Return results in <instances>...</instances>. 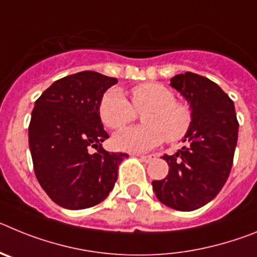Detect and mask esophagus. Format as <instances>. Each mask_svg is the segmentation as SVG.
Wrapping results in <instances>:
<instances>
[{"label": "esophagus", "instance_id": "34e87169", "mask_svg": "<svg viewBox=\"0 0 257 257\" xmlns=\"http://www.w3.org/2000/svg\"><path fill=\"white\" fill-rule=\"evenodd\" d=\"M140 160L144 161V162H151V161H153L154 158H156V156H153V154H149V156H139Z\"/></svg>", "mask_w": 257, "mask_h": 257}]
</instances>
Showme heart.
<instances>
[{"label":"heart","instance_id":"1","mask_svg":"<svg viewBox=\"0 0 257 257\" xmlns=\"http://www.w3.org/2000/svg\"><path fill=\"white\" fill-rule=\"evenodd\" d=\"M142 114V126L128 127L113 138L121 151L142 153L167 140L176 143L189 133L194 119L189 103L175 99V92L162 83L147 82L131 88V103L119 90L110 88L99 103V115L108 128L119 130Z\"/></svg>","mask_w":257,"mask_h":257}]
</instances>
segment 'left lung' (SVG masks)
I'll use <instances>...</instances> for the list:
<instances>
[{"mask_svg":"<svg viewBox=\"0 0 257 257\" xmlns=\"http://www.w3.org/2000/svg\"><path fill=\"white\" fill-rule=\"evenodd\" d=\"M171 86L189 101L194 119L183 148L163 156L167 176L152 185L163 205L193 211L212 201L228 180L239 123L233 100L211 79L185 72L175 76Z\"/></svg>","mask_w":257,"mask_h":257,"instance_id":"obj_1","label":"left lung"}]
</instances>
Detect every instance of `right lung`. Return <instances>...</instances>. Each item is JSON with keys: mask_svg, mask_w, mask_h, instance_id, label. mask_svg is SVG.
<instances>
[{"mask_svg": "<svg viewBox=\"0 0 257 257\" xmlns=\"http://www.w3.org/2000/svg\"><path fill=\"white\" fill-rule=\"evenodd\" d=\"M115 83L114 77L83 70L55 81L36 100L28 128L33 170L61 207L82 210L104 201L117 181L118 165L128 157L101 148L109 135L99 103Z\"/></svg>", "mask_w": 257, "mask_h": 257, "instance_id": "right-lung-1", "label": "right lung"}]
</instances>
